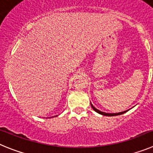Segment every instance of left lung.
Instances as JSON below:
<instances>
[{
  "label": "left lung",
  "mask_w": 153,
  "mask_h": 153,
  "mask_svg": "<svg viewBox=\"0 0 153 153\" xmlns=\"http://www.w3.org/2000/svg\"><path fill=\"white\" fill-rule=\"evenodd\" d=\"M91 107L93 108V110H94V111H96L97 113H98V114H101V115H104V116H109V117H112V116H117V115H120V114H124V113L127 112L129 110H127V111H123V112H120V113H116V114H109V113H105V112H102V111H99V110H97V108H95V107H94L93 104L91 103Z\"/></svg>",
  "instance_id": "left-lung-1"
}]
</instances>
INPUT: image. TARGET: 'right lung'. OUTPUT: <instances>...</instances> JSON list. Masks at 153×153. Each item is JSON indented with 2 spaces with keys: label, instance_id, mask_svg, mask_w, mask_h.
<instances>
[{
  "label": "right lung",
  "instance_id": "right-lung-1",
  "mask_svg": "<svg viewBox=\"0 0 153 153\" xmlns=\"http://www.w3.org/2000/svg\"><path fill=\"white\" fill-rule=\"evenodd\" d=\"M55 117H56V116H55Z\"/></svg>",
  "mask_w": 153,
  "mask_h": 153
}]
</instances>
